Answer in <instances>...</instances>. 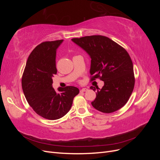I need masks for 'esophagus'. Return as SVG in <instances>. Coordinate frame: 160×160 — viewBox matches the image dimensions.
I'll return each mask as SVG.
<instances>
[{"label":"esophagus","instance_id":"34e87169","mask_svg":"<svg viewBox=\"0 0 160 160\" xmlns=\"http://www.w3.org/2000/svg\"><path fill=\"white\" fill-rule=\"evenodd\" d=\"M88 91V89H87V88H83V89H81V92H85V91Z\"/></svg>","mask_w":160,"mask_h":160}]
</instances>
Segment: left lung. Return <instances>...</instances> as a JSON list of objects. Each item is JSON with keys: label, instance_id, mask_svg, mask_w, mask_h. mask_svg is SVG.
Instances as JSON below:
<instances>
[{"label": "left lung", "instance_id": "8db88e82", "mask_svg": "<svg viewBox=\"0 0 160 160\" xmlns=\"http://www.w3.org/2000/svg\"><path fill=\"white\" fill-rule=\"evenodd\" d=\"M91 59V80L104 81L102 89L97 88L93 107L101 112L110 113L122 108L132 95L135 78L133 66L128 52L109 38L101 35L72 38ZM91 89L95 91V87Z\"/></svg>", "mask_w": 160, "mask_h": 160}]
</instances>
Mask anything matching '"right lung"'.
Segmentation results:
<instances>
[{"mask_svg": "<svg viewBox=\"0 0 160 160\" xmlns=\"http://www.w3.org/2000/svg\"><path fill=\"white\" fill-rule=\"evenodd\" d=\"M63 40L46 41L37 45L27 61L22 77V88L28 104L41 117L60 119L70 110L79 90L73 86L52 88V77L57 74L56 53Z\"/></svg>", "mask_w": 160, "mask_h": 160, "instance_id": "right-lung-1", "label": "right lung"}]
</instances>
